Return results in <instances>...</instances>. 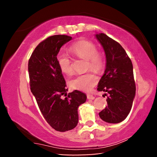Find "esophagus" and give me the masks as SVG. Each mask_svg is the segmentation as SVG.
<instances>
[{
  "mask_svg": "<svg viewBox=\"0 0 157 157\" xmlns=\"http://www.w3.org/2000/svg\"><path fill=\"white\" fill-rule=\"evenodd\" d=\"M87 99L88 100H94L95 99V97L94 96V95H92L91 94H87Z\"/></svg>",
  "mask_w": 157,
  "mask_h": 157,
  "instance_id": "34e87169",
  "label": "esophagus"
}]
</instances>
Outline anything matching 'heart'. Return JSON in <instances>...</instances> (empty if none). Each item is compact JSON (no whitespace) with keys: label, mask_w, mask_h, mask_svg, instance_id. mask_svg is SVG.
Segmentation results:
<instances>
[{"label":"heart","mask_w":157,"mask_h":157,"mask_svg":"<svg viewBox=\"0 0 157 157\" xmlns=\"http://www.w3.org/2000/svg\"><path fill=\"white\" fill-rule=\"evenodd\" d=\"M70 51L79 58L86 59V67L99 71L104 65V58L97 51V47L91 41H79L70 48ZM57 62L61 71L66 75L73 73L72 62L67 55L60 53L57 57ZM98 78L94 73L88 72L75 76L69 81L73 89L82 91H90L96 85Z\"/></svg>","instance_id":"heart-1"}]
</instances>
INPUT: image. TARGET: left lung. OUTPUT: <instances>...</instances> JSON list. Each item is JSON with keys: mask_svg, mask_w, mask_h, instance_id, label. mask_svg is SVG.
Instances as JSON below:
<instances>
[{"mask_svg": "<svg viewBox=\"0 0 157 157\" xmlns=\"http://www.w3.org/2000/svg\"><path fill=\"white\" fill-rule=\"evenodd\" d=\"M95 37L106 55L105 73L97 90L109 94L108 105L100 111L99 116L107 123H118L128 116L136 94L133 65L120 44L104 33L95 34Z\"/></svg>", "mask_w": 157, "mask_h": 157, "instance_id": "left-lung-1", "label": "left lung"}]
</instances>
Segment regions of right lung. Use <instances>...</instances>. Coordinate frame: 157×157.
<instances>
[{"instance_id": "add662e5", "label": "right lung", "mask_w": 157, "mask_h": 157, "mask_svg": "<svg viewBox=\"0 0 157 157\" xmlns=\"http://www.w3.org/2000/svg\"><path fill=\"white\" fill-rule=\"evenodd\" d=\"M72 39L67 35L48 37L36 47L28 62L31 91L47 123L58 132L73 129L78 123V109L86 95L78 90L67 95L66 84L57 62L63 44Z\"/></svg>"}]
</instances>
